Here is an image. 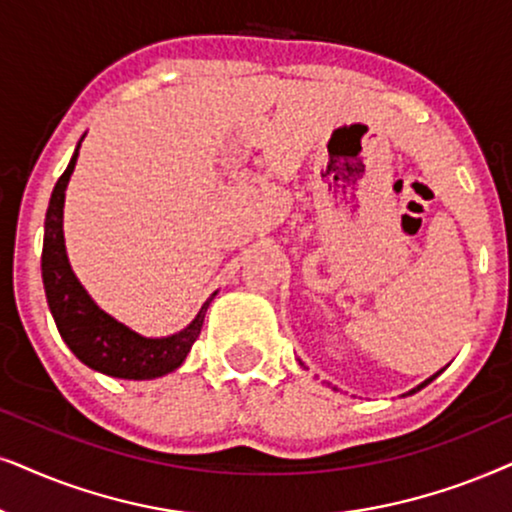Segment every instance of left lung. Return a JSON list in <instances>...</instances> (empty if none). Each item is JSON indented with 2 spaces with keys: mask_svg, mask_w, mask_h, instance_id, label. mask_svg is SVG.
<instances>
[{
  "mask_svg": "<svg viewBox=\"0 0 512 512\" xmlns=\"http://www.w3.org/2000/svg\"><path fill=\"white\" fill-rule=\"evenodd\" d=\"M438 374H440V372H438ZM438 374H433V377H431V379H426V381H424V384H419L417 388H412V391H410V393H407V395H412V393H417V391H421V388H424L426 384H431V381H433L435 377H438Z\"/></svg>",
  "mask_w": 512,
  "mask_h": 512,
  "instance_id": "left-lung-1",
  "label": "left lung"
}]
</instances>
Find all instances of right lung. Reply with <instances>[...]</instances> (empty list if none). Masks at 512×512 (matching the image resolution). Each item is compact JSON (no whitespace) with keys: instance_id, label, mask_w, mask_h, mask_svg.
Returning a JSON list of instances; mask_svg holds the SVG:
<instances>
[{"instance_id":"1","label":"right lung","mask_w":512,"mask_h":512,"mask_svg":"<svg viewBox=\"0 0 512 512\" xmlns=\"http://www.w3.org/2000/svg\"><path fill=\"white\" fill-rule=\"evenodd\" d=\"M81 140H84V135H81ZM81 140L70 163H67L65 173L53 187L49 210H46L42 250L46 302H49L51 316L56 320L63 342L86 367L117 379L142 381L163 377V374L173 372L185 363L192 344L201 335L203 318H206L208 306L217 292L203 302L201 311L196 313V318L185 330L168 337L140 335L93 302V297L88 295L70 267L63 234L65 189L70 175L74 173V166H77Z\"/></svg>"}]
</instances>
